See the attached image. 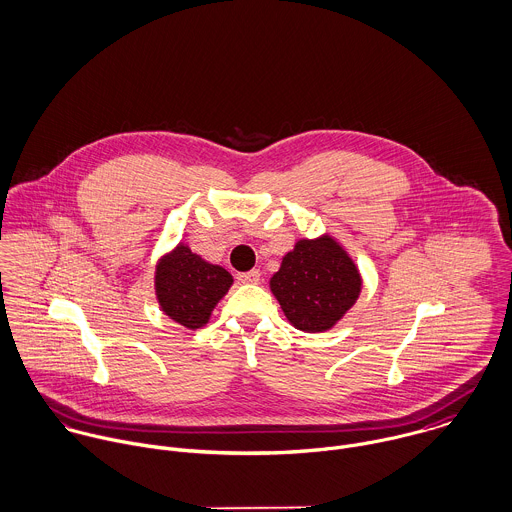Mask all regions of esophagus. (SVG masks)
<instances>
[{"label":"esophagus","mask_w":512,"mask_h":512,"mask_svg":"<svg viewBox=\"0 0 512 512\" xmlns=\"http://www.w3.org/2000/svg\"><path fill=\"white\" fill-rule=\"evenodd\" d=\"M238 282H242V284H258L260 282V272L258 270L242 272V274H238Z\"/></svg>","instance_id":"34e87169"}]
</instances>
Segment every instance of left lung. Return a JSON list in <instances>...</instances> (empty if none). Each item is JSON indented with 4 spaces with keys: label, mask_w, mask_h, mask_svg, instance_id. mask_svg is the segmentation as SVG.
<instances>
[{
    "label": "left lung",
    "mask_w": 512,
    "mask_h": 512,
    "mask_svg": "<svg viewBox=\"0 0 512 512\" xmlns=\"http://www.w3.org/2000/svg\"><path fill=\"white\" fill-rule=\"evenodd\" d=\"M361 288L357 264L332 234L300 238L270 278L288 322L308 334L332 330L357 302Z\"/></svg>",
    "instance_id": "left-lung-1"
}]
</instances>
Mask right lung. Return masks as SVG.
I'll return each mask as SVG.
<instances>
[{
    "label": "right lung",
    "instance_id": "obj_1",
    "mask_svg": "<svg viewBox=\"0 0 512 512\" xmlns=\"http://www.w3.org/2000/svg\"><path fill=\"white\" fill-rule=\"evenodd\" d=\"M234 284L232 274L200 258L188 244L178 242L155 266V296L159 308L186 330L208 324L216 304Z\"/></svg>",
    "mask_w": 512,
    "mask_h": 512
}]
</instances>
